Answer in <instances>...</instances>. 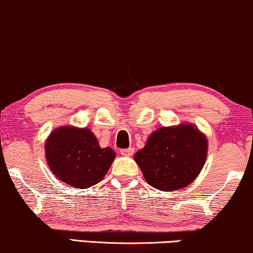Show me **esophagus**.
Listing matches in <instances>:
<instances>
[{
    "instance_id": "1",
    "label": "esophagus",
    "mask_w": 253,
    "mask_h": 253,
    "mask_svg": "<svg viewBox=\"0 0 253 253\" xmlns=\"http://www.w3.org/2000/svg\"><path fill=\"white\" fill-rule=\"evenodd\" d=\"M120 153L125 156H132L134 154V148L133 147H129V148H125V149H121Z\"/></svg>"
}]
</instances>
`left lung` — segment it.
I'll return each mask as SVG.
<instances>
[{
  "mask_svg": "<svg viewBox=\"0 0 253 253\" xmlns=\"http://www.w3.org/2000/svg\"><path fill=\"white\" fill-rule=\"evenodd\" d=\"M206 136L193 125L162 127L134 155L147 183L162 191L189 185L206 162Z\"/></svg>",
  "mask_w": 253,
  "mask_h": 253,
  "instance_id": "obj_1",
  "label": "left lung"
}]
</instances>
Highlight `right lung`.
<instances>
[{
    "mask_svg": "<svg viewBox=\"0 0 253 253\" xmlns=\"http://www.w3.org/2000/svg\"><path fill=\"white\" fill-rule=\"evenodd\" d=\"M45 156L50 169L60 181L86 189L103 180L116 153L110 147L100 148L89 129L65 126L47 137Z\"/></svg>",
    "mask_w": 253,
    "mask_h": 253,
    "instance_id": "add662e5",
    "label": "right lung"
}]
</instances>
